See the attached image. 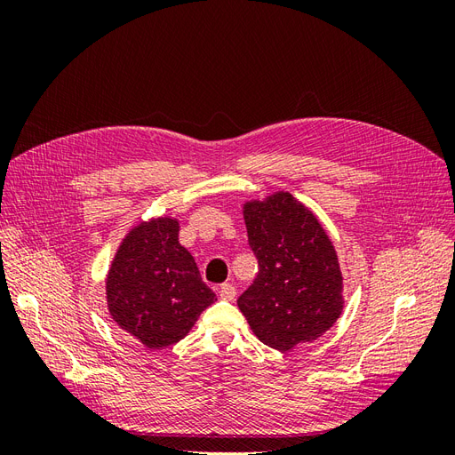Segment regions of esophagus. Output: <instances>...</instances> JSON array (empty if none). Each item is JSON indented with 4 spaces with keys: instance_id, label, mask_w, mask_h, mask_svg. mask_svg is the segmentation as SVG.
I'll use <instances>...</instances> for the list:
<instances>
[{
    "instance_id": "obj_1",
    "label": "esophagus",
    "mask_w": 455,
    "mask_h": 455,
    "mask_svg": "<svg viewBox=\"0 0 455 455\" xmlns=\"http://www.w3.org/2000/svg\"><path fill=\"white\" fill-rule=\"evenodd\" d=\"M218 296L222 298V299H226V301L235 299V286H231V284H228V283L220 284V288H218Z\"/></svg>"
}]
</instances>
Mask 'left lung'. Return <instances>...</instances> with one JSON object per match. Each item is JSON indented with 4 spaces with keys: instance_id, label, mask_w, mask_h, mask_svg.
<instances>
[{
    "instance_id": "left-lung-1",
    "label": "left lung",
    "mask_w": 455,
    "mask_h": 455,
    "mask_svg": "<svg viewBox=\"0 0 455 455\" xmlns=\"http://www.w3.org/2000/svg\"><path fill=\"white\" fill-rule=\"evenodd\" d=\"M258 275L237 306L266 346L288 351L313 341L341 313V273L332 243L291 194L244 206Z\"/></svg>"
}]
</instances>
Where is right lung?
I'll return each instance as SVG.
<instances>
[{
    "instance_id": "obj_1",
    "label": "right lung",
    "mask_w": 455,
    "mask_h": 455,
    "mask_svg": "<svg viewBox=\"0 0 455 455\" xmlns=\"http://www.w3.org/2000/svg\"><path fill=\"white\" fill-rule=\"evenodd\" d=\"M106 294L114 321L149 349L180 341L218 299L178 243V222L171 218L129 233L108 273Z\"/></svg>"
}]
</instances>
